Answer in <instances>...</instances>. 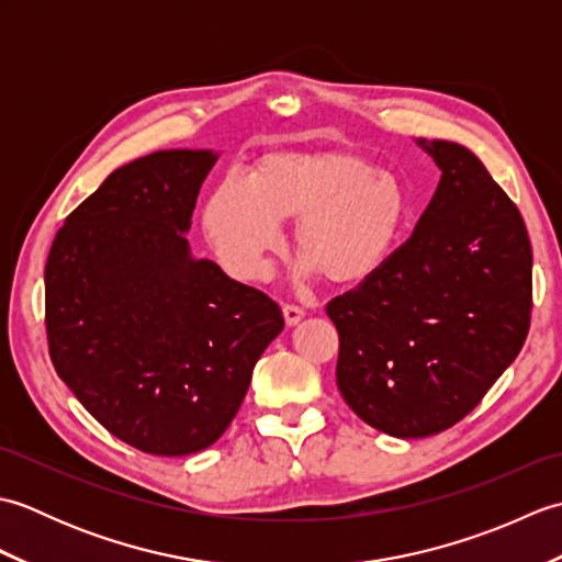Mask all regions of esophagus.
Listing matches in <instances>:
<instances>
[{
  "label": "esophagus",
  "mask_w": 562,
  "mask_h": 562,
  "mask_svg": "<svg viewBox=\"0 0 562 562\" xmlns=\"http://www.w3.org/2000/svg\"><path fill=\"white\" fill-rule=\"evenodd\" d=\"M282 314H284V324L296 326L304 318V308L302 306H294V304H288V306L282 308Z\"/></svg>",
  "instance_id": "34e87169"
}]
</instances>
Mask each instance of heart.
<instances>
[{"instance_id": "b5f03b06", "label": "heart", "mask_w": 562, "mask_h": 562, "mask_svg": "<svg viewBox=\"0 0 562 562\" xmlns=\"http://www.w3.org/2000/svg\"><path fill=\"white\" fill-rule=\"evenodd\" d=\"M403 186L355 151H272L244 178L226 176L202 212V229L236 280L258 282L294 222L306 272L355 284L384 266L405 222Z\"/></svg>"}]
</instances>
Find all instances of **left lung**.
Returning <instances> with one entry per match:
<instances>
[{
	"label": "left lung",
	"mask_w": 562,
	"mask_h": 562,
	"mask_svg": "<svg viewBox=\"0 0 562 562\" xmlns=\"http://www.w3.org/2000/svg\"><path fill=\"white\" fill-rule=\"evenodd\" d=\"M441 178L415 232L326 314L345 403L391 437L457 425L517 360L531 321V244L473 151L417 139Z\"/></svg>",
	"instance_id": "8db88e82"
}]
</instances>
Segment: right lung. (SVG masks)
Listing matches in <instances>:
<instances>
[{"label":"right lung","mask_w":562,"mask_h":562,"mask_svg":"<svg viewBox=\"0 0 562 562\" xmlns=\"http://www.w3.org/2000/svg\"><path fill=\"white\" fill-rule=\"evenodd\" d=\"M210 149L115 169L57 232L45 328L59 379L111 435L157 457L214 445L284 318L188 246Z\"/></svg>","instance_id":"obj_1"}]
</instances>
